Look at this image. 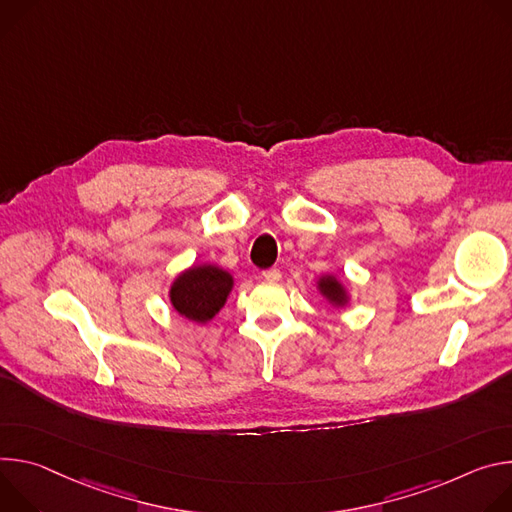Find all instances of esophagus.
Returning <instances> with one entry per match:
<instances>
[{
    "instance_id": "obj_1",
    "label": "esophagus",
    "mask_w": 512,
    "mask_h": 512,
    "mask_svg": "<svg viewBox=\"0 0 512 512\" xmlns=\"http://www.w3.org/2000/svg\"><path fill=\"white\" fill-rule=\"evenodd\" d=\"M280 276H282V274H280V270H278V268H268V270H264V272H262V278H264V280H268V282H278V280H280Z\"/></svg>"
}]
</instances>
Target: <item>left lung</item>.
I'll return each instance as SVG.
<instances>
[{
	"mask_svg": "<svg viewBox=\"0 0 512 512\" xmlns=\"http://www.w3.org/2000/svg\"><path fill=\"white\" fill-rule=\"evenodd\" d=\"M319 287H321V293H323V295H327L331 301H335V303H344L346 293H344L342 285H339L337 280H333V278H323V280L319 282Z\"/></svg>",
	"mask_w": 512,
	"mask_h": 512,
	"instance_id": "obj_1",
	"label": "left lung"
}]
</instances>
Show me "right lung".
Instances as JSON below:
<instances>
[{
	"label": "right lung",
	"mask_w": 512,
	"mask_h": 512,
	"mask_svg": "<svg viewBox=\"0 0 512 512\" xmlns=\"http://www.w3.org/2000/svg\"><path fill=\"white\" fill-rule=\"evenodd\" d=\"M232 276L215 266H197L181 274L173 289H170V301L175 309L197 321H209L225 303L232 291Z\"/></svg>",
	"instance_id": "add662e5"
}]
</instances>
